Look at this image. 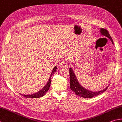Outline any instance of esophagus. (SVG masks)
Masks as SVG:
<instances>
[{
	"mask_svg": "<svg viewBox=\"0 0 122 122\" xmlns=\"http://www.w3.org/2000/svg\"><path fill=\"white\" fill-rule=\"evenodd\" d=\"M67 66V63L66 61H63L60 63V67H66Z\"/></svg>",
	"mask_w": 122,
	"mask_h": 122,
	"instance_id": "34e87169",
	"label": "esophagus"
}]
</instances>
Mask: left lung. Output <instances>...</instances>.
Masks as SVG:
<instances>
[{
	"label": "left lung",
	"instance_id": "8db88e82",
	"mask_svg": "<svg viewBox=\"0 0 122 122\" xmlns=\"http://www.w3.org/2000/svg\"><path fill=\"white\" fill-rule=\"evenodd\" d=\"M100 33H101V35L103 36H106L107 38H108L111 41H112V43L114 44V42L112 41V38L111 37L110 34H109V32L106 29L103 28L100 29ZM70 71V88L73 91L74 93H76V95L79 96L80 97H84V98H92L93 97H94L95 96L99 95L100 94L104 92L107 89L108 87L107 86L106 88H104L103 90L97 91V92H93L89 91L88 89L85 88V87L82 86L80 84L78 81L77 78H76V74L74 73L73 71V70L72 68H70L69 69Z\"/></svg>",
	"mask_w": 122,
	"mask_h": 122
}]
</instances>
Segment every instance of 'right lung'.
<instances>
[{"mask_svg": "<svg viewBox=\"0 0 122 122\" xmlns=\"http://www.w3.org/2000/svg\"><path fill=\"white\" fill-rule=\"evenodd\" d=\"M57 69V66H55L54 68H53L52 70V71L51 73V76H50V78H49V79L48 80V81L47 82L46 84L45 85L43 88H42V89H41L40 91L31 95H23V94H20L24 96L25 97L27 98H31V99H34V98H38V97H43V96L46 94V93L49 90L51 82V77H52V74L54 73L55 72H56V71Z\"/></svg>", "mask_w": 122, "mask_h": 122, "instance_id": "obj_1", "label": "right lung"}]
</instances>
